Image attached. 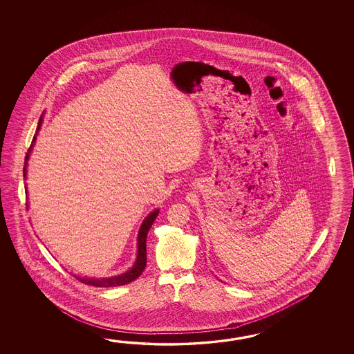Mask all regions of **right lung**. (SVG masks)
Instances as JSON below:
<instances>
[{
  "instance_id": "obj_1",
  "label": "right lung",
  "mask_w": 354,
  "mask_h": 354,
  "mask_svg": "<svg viewBox=\"0 0 354 354\" xmlns=\"http://www.w3.org/2000/svg\"><path fill=\"white\" fill-rule=\"evenodd\" d=\"M41 122H43V115L40 116L38 122V128H37V133L32 138V142H31L30 148L26 153V157H25V167H24V176L26 177V166H28V160L30 157L31 149L34 147L35 143V139H37V134H38L40 127H41ZM159 210L153 211L151 212L147 218H144L143 224L139 229V234H138V257H136V263L134 266L129 270L128 272L119 274V276H113V277H109V279H86V277H77V279H80L84 285H90V286L96 287H116V286H124V285H128L131 281L138 279L142 273H143L144 268H145V264H147V235L148 232L151 229V224L154 223V220L158 215Z\"/></svg>"
}]
</instances>
